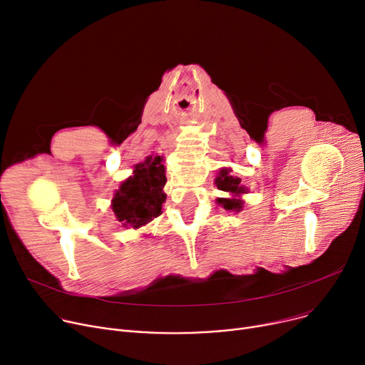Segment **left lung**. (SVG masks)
<instances>
[{"label":"left lung","instance_id":"1","mask_svg":"<svg viewBox=\"0 0 365 365\" xmlns=\"http://www.w3.org/2000/svg\"><path fill=\"white\" fill-rule=\"evenodd\" d=\"M242 179L232 175V170L230 168H222L220 173L215 178V186L227 192L229 195H232V198H217V202L220 204L225 210L229 211H235L239 212L244 208V201L240 200L242 193H247L248 187L242 186Z\"/></svg>","mask_w":365,"mask_h":365}]
</instances>
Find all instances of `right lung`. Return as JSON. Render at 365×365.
<instances>
[{
    "mask_svg": "<svg viewBox=\"0 0 365 365\" xmlns=\"http://www.w3.org/2000/svg\"><path fill=\"white\" fill-rule=\"evenodd\" d=\"M165 167L163 157L150 155L136 164L133 176L126 179L115 190L111 208L117 220L125 227L139 229L161 214L165 193Z\"/></svg>",
    "mask_w": 365,
    "mask_h": 365,
    "instance_id": "right-lung-1",
    "label": "right lung"
}]
</instances>
